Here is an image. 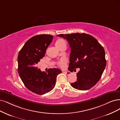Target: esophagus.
Returning a JSON list of instances; mask_svg holds the SVG:
<instances>
[{"label":"esophagus","mask_w":120,"mask_h":120,"mask_svg":"<svg viewBox=\"0 0 120 120\" xmlns=\"http://www.w3.org/2000/svg\"><path fill=\"white\" fill-rule=\"evenodd\" d=\"M64 73H65L66 74H67V75H70L71 74V73L70 71H65Z\"/></svg>","instance_id":"34e87169"}]
</instances>
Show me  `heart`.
<instances>
[{"instance_id": "1", "label": "heart", "mask_w": 120, "mask_h": 120, "mask_svg": "<svg viewBox=\"0 0 120 120\" xmlns=\"http://www.w3.org/2000/svg\"><path fill=\"white\" fill-rule=\"evenodd\" d=\"M65 44V42L64 40L62 39H58L55 43V45L58 48H59L61 46H62L63 44ZM67 60L65 58H62L60 61H58V65L61 68H65V66L67 64Z\"/></svg>"}]
</instances>
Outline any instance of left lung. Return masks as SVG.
<instances>
[{
	"instance_id": "8db88e82",
	"label": "left lung",
	"mask_w": 120,
	"mask_h": 120,
	"mask_svg": "<svg viewBox=\"0 0 120 120\" xmlns=\"http://www.w3.org/2000/svg\"><path fill=\"white\" fill-rule=\"evenodd\" d=\"M57 36L67 39L71 47L68 70L72 72L79 69L77 82L71 85L79 90H90L99 81L106 65L103 47L95 38L85 33Z\"/></svg>"
}]
</instances>
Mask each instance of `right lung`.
<instances>
[{"mask_svg": "<svg viewBox=\"0 0 120 120\" xmlns=\"http://www.w3.org/2000/svg\"><path fill=\"white\" fill-rule=\"evenodd\" d=\"M53 36L38 34L31 38L20 51L18 56V71L26 87L35 94L42 95L53 89L56 77L61 70L49 69L47 73L42 72L37 67L40 59L45 54Z\"/></svg>", "mask_w": 120, "mask_h": 120, "instance_id": "1", "label": "right lung"}]
</instances>
